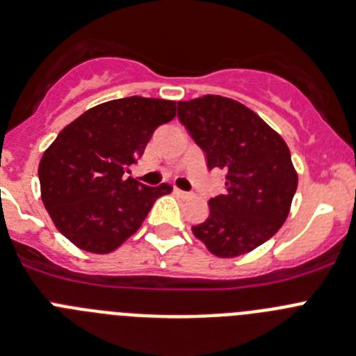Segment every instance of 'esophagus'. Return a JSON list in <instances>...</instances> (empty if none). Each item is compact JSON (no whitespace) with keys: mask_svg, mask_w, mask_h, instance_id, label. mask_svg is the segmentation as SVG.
<instances>
[{"mask_svg":"<svg viewBox=\"0 0 356 356\" xmlns=\"http://www.w3.org/2000/svg\"><path fill=\"white\" fill-rule=\"evenodd\" d=\"M174 193L177 195V197H188V195H190V193H186V191L179 190V188H175V190H174Z\"/></svg>","mask_w":356,"mask_h":356,"instance_id":"obj_1","label":"esophagus"}]
</instances>
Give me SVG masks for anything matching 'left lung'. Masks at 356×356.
Segmentation results:
<instances>
[{
  "instance_id": "obj_1",
  "label": "left lung",
  "mask_w": 356,
  "mask_h": 356,
  "mask_svg": "<svg viewBox=\"0 0 356 356\" xmlns=\"http://www.w3.org/2000/svg\"><path fill=\"white\" fill-rule=\"evenodd\" d=\"M179 118L206 152L209 168L227 172L223 195L209 200L206 222L191 227L211 254H248L278 232L291 211L298 174L287 143L255 111L222 95L179 101Z\"/></svg>"
}]
</instances>
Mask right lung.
Wrapping results in <instances>:
<instances>
[{
  "instance_id": "right-lung-1",
  "label": "right lung",
  "mask_w": 356,
  "mask_h": 356,
  "mask_svg": "<svg viewBox=\"0 0 356 356\" xmlns=\"http://www.w3.org/2000/svg\"><path fill=\"white\" fill-rule=\"evenodd\" d=\"M175 117V101L124 97L86 110L44 150L38 181L44 207L72 245L110 254L142 227L172 186L150 188L129 174L150 136Z\"/></svg>"
}]
</instances>
